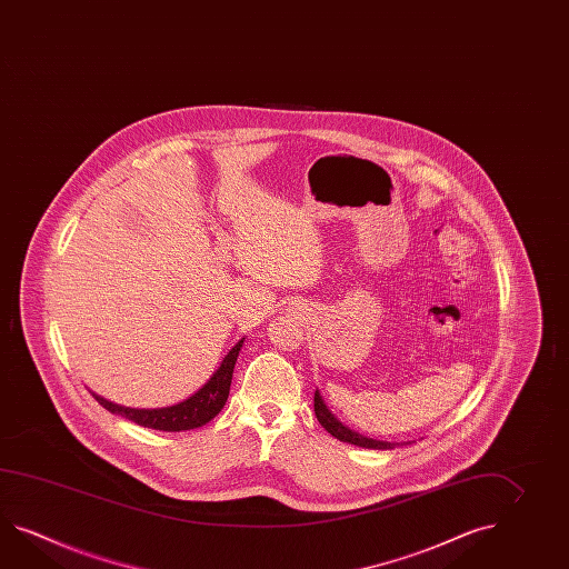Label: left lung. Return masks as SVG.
I'll list each match as a JSON object with an SVG mask.
<instances>
[{"label": "left lung", "mask_w": 569, "mask_h": 569, "mask_svg": "<svg viewBox=\"0 0 569 569\" xmlns=\"http://www.w3.org/2000/svg\"><path fill=\"white\" fill-rule=\"evenodd\" d=\"M315 412L316 418H318V422L325 427V429L329 430L330 435L335 437V439H339L342 442H349V445H357V447H366V449H393V447H398L400 442H390V441H378V439H369V437H363V435H359V432H355V430L349 429V427H345L339 418L335 417L332 412H330L327 405H325V400H322V396L320 392L316 390L315 392ZM410 445V441H408Z\"/></svg>", "instance_id": "1"}]
</instances>
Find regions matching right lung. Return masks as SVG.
I'll use <instances>...</instances> for the list:
<instances>
[{
  "label": "right lung",
  "instance_id": "1",
  "mask_svg": "<svg viewBox=\"0 0 569 569\" xmlns=\"http://www.w3.org/2000/svg\"><path fill=\"white\" fill-rule=\"evenodd\" d=\"M242 342L244 341L240 339L228 351L220 367L212 373V378L208 379L198 392L191 393L188 400H183L179 405L164 406V408H128V406L114 405L98 393L91 392V396L108 412L128 418L144 429L164 430V432L198 429L206 422H210L227 405L232 371H234V363H237Z\"/></svg>",
  "mask_w": 569,
  "mask_h": 569
}]
</instances>
